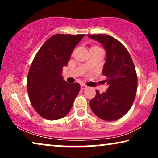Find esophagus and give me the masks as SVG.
Listing matches in <instances>:
<instances>
[{
	"mask_svg": "<svg viewBox=\"0 0 158 158\" xmlns=\"http://www.w3.org/2000/svg\"><path fill=\"white\" fill-rule=\"evenodd\" d=\"M86 88H87L86 85H81V90H85V89H86Z\"/></svg>",
	"mask_w": 158,
	"mask_h": 158,
	"instance_id": "obj_1",
	"label": "esophagus"
}]
</instances>
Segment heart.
I'll return each mask as SVG.
<instances>
[{
    "instance_id": "heart-1",
    "label": "heart",
    "mask_w": 158,
    "mask_h": 158,
    "mask_svg": "<svg viewBox=\"0 0 158 158\" xmlns=\"http://www.w3.org/2000/svg\"><path fill=\"white\" fill-rule=\"evenodd\" d=\"M97 48V47H92L91 48Z\"/></svg>"
}]
</instances>
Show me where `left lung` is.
Listing matches in <instances>:
<instances>
[{
    "label": "left lung",
    "instance_id": "1",
    "mask_svg": "<svg viewBox=\"0 0 158 158\" xmlns=\"http://www.w3.org/2000/svg\"><path fill=\"white\" fill-rule=\"evenodd\" d=\"M88 36L99 41L106 50L102 74L109 85L102 94L96 90L90 107L94 114L103 120H117L128 113L135 100L137 88L135 65L126 48L112 36L104 34Z\"/></svg>",
    "mask_w": 158,
    "mask_h": 158
}]
</instances>
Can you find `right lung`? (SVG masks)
<instances>
[{"mask_svg": "<svg viewBox=\"0 0 158 158\" xmlns=\"http://www.w3.org/2000/svg\"><path fill=\"white\" fill-rule=\"evenodd\" d=\"M56 34L47 40L32 61L27 76V87L30 102L35 111L49 120L65 117L80 90L79 83L69 84L63 79L76 46L84 37Z\"/></svg>", "mask_w": 158, "mask_h": 158, "instance_id": "1", "label": "right lung"}]
</instances>
